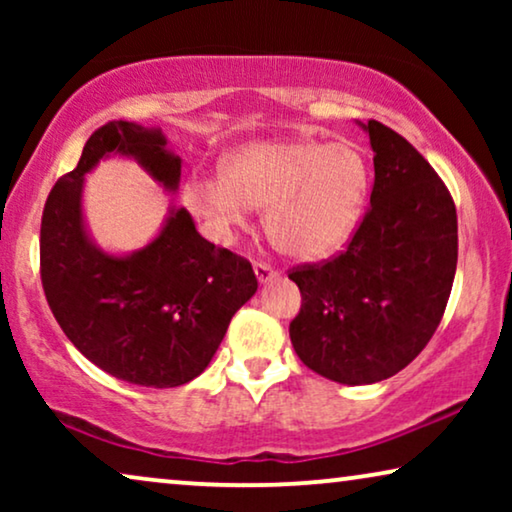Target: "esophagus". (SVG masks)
<instances>
[{
    "instance_id": "1",
    "label": "esophagus",
    "mask_w": 512,
    "mask_h": 512,
    "mask_svg": "<svg viewBox=\"0 0 512 512\" xmlns=\"http://www.w3.org/2000/svg\"><path fill=\"white\" fill-rule=\"evenodd\" d=\"M254 272H256V279L258 284H268L272 279L277 277V270L272 268L268 263H254Z\"/></svg>"
}]
</instances>
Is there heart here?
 I'll return each mask as SVG.
<instances>
[{
  "mask_svg": "<svg viewBox=\"0 0 512 512\" xmlns=\"http://www.w3.org/2000/svg\"><path fill=\"white\" fill-rule=\"evenodd\" d=\"M368 193L361 146L289 137L240 146L221 174L188 181L184 200L221 240L247 223L249 209H263L265 233L284 256L319 261L354 235Z\"/></svg>",
  "mask_w": 512,
  "mask_h": 512,
  "instance_id": "obj_1",
  "label": "heart"
}]
</instances>
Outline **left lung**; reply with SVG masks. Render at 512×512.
<instances>
[{"instance_id":"8db88e82","label":"left lung","mask_w":512,"mask_h":512,"mask_svg":"<svg viewBox=\"0 0 512 512\" xmlns=\"http://www.w3.org/2000/svg\"><path fill=\"white\" fill-rule=\"evenodd\" d=\"M356 123L375 153L368 214L338 258L289 275L303 296L293 349L314 373L352 387L387 380L422 352L457 272V209L443 181L398 132Z\"/></svg>"}]
</instances>
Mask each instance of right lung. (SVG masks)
<instances>
[{"mask_svg":"<svg viewBox=\"0 0 512 512\" xmlns=\"http://www.w3.org/2000/svg\"><path fill=\"white\" fill-rule=\"evenodd\" d=\"M167 144L160 128L107 123L53 186L41 219V284L69 342L104 373L153 389L195 380L258 289L249 261L207 242L184 207H167L158 233L128 254L93 240L86 174L102 160L130 158L177 193L181 158Z\"/></svg>","mask_w":512,"mask_h":512,"instance_id":"obj_1","label":"right lung"}]
</instances>
